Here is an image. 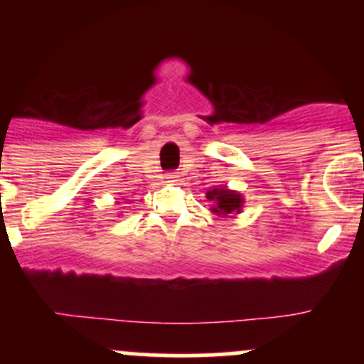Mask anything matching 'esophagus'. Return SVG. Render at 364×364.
I'll use <instances>...</instances> for the list:
<instances>
[{
  "mask_svg": "<svg viewBox=\"0 0 364 364\" xmlns=\"http://www.w3.org/2000/svg\"><path fill=\"white\" fill-rule=\"evenodd\" d=\"M165 178H167V181H176L178 179V172H167Z\"/></svg>",
  "mask_w": 364,
  "mask_h": 364,
  "instance_id": "34e87169",
  "label": "esophagus"
}]
</instances>
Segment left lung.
Wrapping results in <instances>:
<instances>
[{"instance_id":"8db88e82","label":"left lung","mask_w":364,"mask_h":364,"mask_svg":"<svg viewBox=\"0 0 364 364\" xmlns=\"http://www.w3.org/2000/svg\"><path fill=\"white\" fill-rule=\"evenodd\" d=\"M208 199L216 200V208H213V211L218 213V215H230V213H240L241 209V199L240 193L229 192L225 188H215L213 192H208Z\"/></svg>"}]
</instances>
